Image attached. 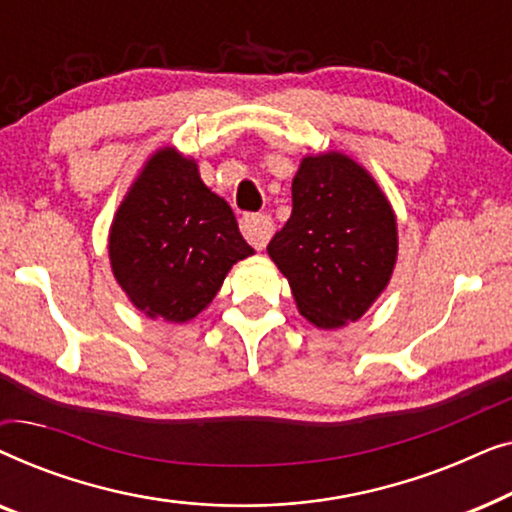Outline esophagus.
<instances>
[{"mask_svg":"<svg viewBox=\"0 0 512 512\" xmlns=\"http://www.w3.org/2000/svg\"><path fill=\"white\" fill-rule=\"evenodd\" d=\"M242 235L247 237V242L254 249H265V244L270 242L272 233H275V223L268 214H249L240 221Z\"/></svg>","mask_w":512,"mask_h":512,"instance_id":"obj_1","label":"esophagus"}]
</instances>
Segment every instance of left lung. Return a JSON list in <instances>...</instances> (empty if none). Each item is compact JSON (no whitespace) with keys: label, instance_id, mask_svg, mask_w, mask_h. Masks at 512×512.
<instances>
[{"label":"left lung","instance_id":"obj_1","mask_svg":"<svg viewBox=\"0 0 512 512\" xmlns=\"http://www.w3.org/2000/svg\"><path fill=\"white\" fill-rule=\"evenodd\" d=\"M293 209L268 244L298 312L317 328L359 321L387 289L398 258L394 207L361 163L340 151L300 160Z\"/></svg>","mask_w":512,"mask_h":512}]
</instances>
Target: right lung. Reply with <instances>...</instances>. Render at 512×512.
<instances>
[{
  "instance_id": "add662e5",
  "label": "right lung",
  "mask_w": 512,
  "mask_h": 512,
  "mask_svg": "<svg viewBox=\"0 0 512 512\" xmlns=\"http://www.w3.org/2000/svg\"><path fill=\"white\" fill-rule=\"evenodd\" d=\"M251 254L233 209L205 186L195 158L174 146L144 160L109 228L118 286L139 312L170 324L198 317Z\"/></svg>"
}]
</instances>
